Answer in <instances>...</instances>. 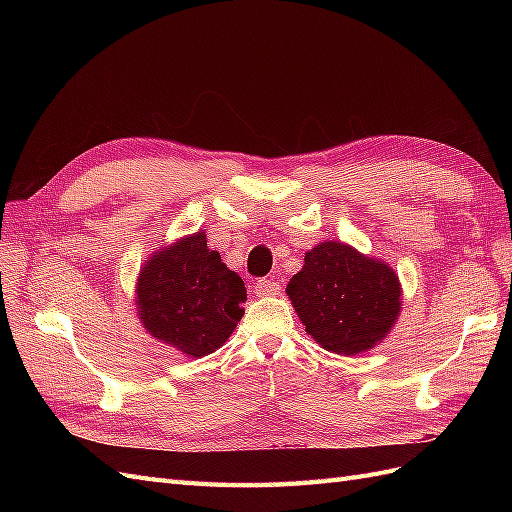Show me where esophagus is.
<instances>
[{"label":"esophagus","mask_w":512,"mask_h":512,"mask_svg":"<svg viewBox=\"0 0 512 512\" xmlns=\"http://www.w3.org/2000/svg\"><path fill=\"white\" fill-rule=\"evenodd\" d=\"M254 288H256L258 297H271V294H280L282 292L280 282H275V280H258Z\"/></svg>","instance_id":"obj_1"}]
</instances>
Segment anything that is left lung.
Instances as JSON below:
<instances>
[{"instance_id":"obj_1","label":"left lung","mask_w":512,"mask_h":512,"mask_svg":"<svg viewBox=\"0 0 512 512\" xmlns=\"http://www.w3.org/2000/svg\"><path fill=\"white\" fill-rule=\"evenodd\" d=\"M286 292L305 331L324 350L346 356L384 339L401 305L395 271L337 241L307 252Z\"/></svg>"}]
</instances>
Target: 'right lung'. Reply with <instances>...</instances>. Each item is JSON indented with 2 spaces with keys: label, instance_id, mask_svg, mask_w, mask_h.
Wrapping results in <instances>:
<instances>
[{
  "label": "right lung",
  "instance_id": "right-lung-1",
  "mask_svg": "<svg viewBox=\"0 0 512 512\" xmlns=\"http://www.w3.org/2000/svg\"><path fill=\"white\" fill-rule=\"evenodd\" d=\"M247 290L196 232L151 256L136 286L145 329L188 356L218 350L243 316Z\"/></svg>",
  "mask_w": 512,
  "mask_h": 512
}]
</instances>
